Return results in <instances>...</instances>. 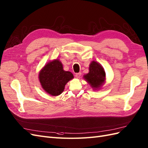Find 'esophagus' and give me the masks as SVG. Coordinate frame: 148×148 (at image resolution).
Here are the masks:
<instances>
[{"instance_id": "1", "label": "esophagus", "mask_w": 148, "mask_h": 148, "mask_svg": "<svg viewBox=\"0 0 148 148\" xmlns=\"http://www.w3.org/2000/svg\"><path fill=\"white\" fill-rule=\"evenodd\" d=\"M75 77H76V78H77V79H79V78H80L81 77V73H76L75 74Z\"/></svg>"}]
</instances>
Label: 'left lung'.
Segmentation results:
<instances>
[{
	"instance_id": "8db88e82",
	"label": "left lung",
	"mask_w": 148,
	"mask_h": 148,
	"mask_svg": "<svg viewBox=\"0 0 148 148\" xmlns=\"http://www.w3.org/2000/svg\"><path fill=\"white\" fill-rule=\"evenodd\" d=\"M88 69V73L84 75V80L89 84L93 90H100L106 81V74L103 67L99 62L92 61Z\"/></svg>"
}]
</instances>
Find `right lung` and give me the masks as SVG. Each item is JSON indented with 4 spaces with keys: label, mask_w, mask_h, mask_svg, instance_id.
Segmentation results:
<instances>
[{
    "label": "right lung",
    "mask_w": 148,
    "mask_h": 148,
    "mask_svg": "<svg viewBox=\"0 0 148 148\" xmlns=\"http://www.w3.org/2000/svg\"><path fill=\"white\" fill-rule=\"evenodd\" d=\"M73 78L70 71L63 69L62 62L58 59L46 63L38 74L41 87L47 94L54 97L61 94L66 84Z\"/></svg>",
    "instance_id": "right-lung-1"
}]
</instances>
